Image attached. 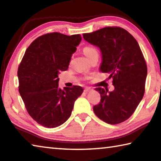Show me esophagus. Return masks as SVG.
Wrapping results in <instances>:
<instances>
[{
  "instance_id": "1",
  "label": "esophagus",
  "mask_w": 161,
  "mask_h": 161,
  "mask_svg": "<svg viewBox=\"0 0 161 161\" xmlns=\"http://www.w3.org/2000/svg\"><path fill=\"white\" fill-rule=\"evenodd\" d=\"M84 92H89L92 91V89L89 88V87H86V88L84 89Z\"/></svg>"
}]
</instances>
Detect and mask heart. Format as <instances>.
Masks as SVG:
<instances>
[{"mask_svg":"<svg viewBox=\"0 0 161 161\" xmlns=\"http://www.w3.org/2000/svg\"><path fill=\"white\" fill-rule=\"evenodd\" d=\"M83 53L84 55L86 57V58H89V57L92 56L94 53H97V52L94 48L92 47H85L83 49Z\"/></svg>","mask_w":161,"mask_h":161,"instance_id":"heart-1","label":"heart"}]
</instances>
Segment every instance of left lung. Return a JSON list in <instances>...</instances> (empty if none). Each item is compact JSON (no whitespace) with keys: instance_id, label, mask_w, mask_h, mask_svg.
<instances>
[{"instance_id":"left-lung-1","label":"left lung","mask_w":161,"mask_h":161,"mask_svg":"<svg viewBox=\"0 0 161 161\" xmlns=\"http://www.w3.org/2000/svg\"><path fill=\"white\" fill-rule=\"evenodd\" d=\"M83 37L100 49V71L110 75L114 86L112 92L95 89L101 101L94 107V112L108 124L122 123L134 112L145 92L147 66L139 45L129 32L119 27H106L84 33Z\"/></svg>"}]
</instances>
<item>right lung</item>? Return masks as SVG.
<instances>
[{"label":"right lung","instance_id":"right-lung-1","mask_svg":"<svg viewBox=\"0 0 161 161\" xmlns=\"http://www.w3.org/2000/svg\"><path fill=\"white\" fill-rule=\"evenodd\" d=\"M81 40L80 34L43 35L31 43L19 65V92L29 115L42 126L52 129L63 124L82 94L80 86L64 90L58 86V75L67 70Z\"/></svg>","mask_w":161,"mask_h":161}]
</instances>
